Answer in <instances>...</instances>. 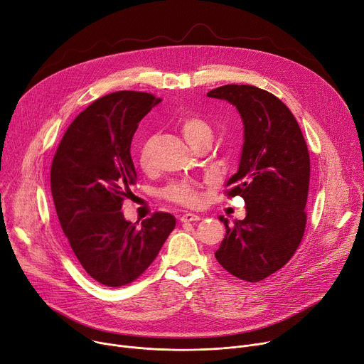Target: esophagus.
<instances>
[{"label":"esophagus","instance_id":"esophagus-1","mask_svg":"<svg viewBox=\"0 0 364 364\" xmlns=\"http://www.w3.org/2000/svg\"><path fill=\"white\" fill-rule=\"evenodd\" d=\"M200 216L196 215V213H190V212H186L180 216V221L181 223H195V221H199Z\"/></svg>","mask_w":364,"mask_h":364}]
</instances>
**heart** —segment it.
I'll return each instance as SVG.
<instances>
[{"label": "heart", "mask_w": 364, "mask_h": 364, "mask_svg": "<svg viewBox=\"0 0 364 364\" xmlns=\"http://www.w3.org/2000/svg\"><path fill=\"white\" fill-rule=\"evenodd\" d=\"M180 130L191 146L206 137H212L210 126L195 114H187L180 119ZM151 148L152 139H144L139 146V165L143 169L151 168ZM162 198L181 206H196L200 202L198 186L184 181L168 184L162 190Z\"/></svg>", "instance_id": "obj_1"}]
</instances>
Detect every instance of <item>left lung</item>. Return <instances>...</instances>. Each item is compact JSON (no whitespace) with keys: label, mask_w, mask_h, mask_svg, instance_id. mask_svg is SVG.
<instances>
[{"label":"left lung","mask_w":364,"mask_h":364,"mask_svg":"<svg viewBox=\"0 0 364 364\" xmlns=\"http://www.w3.org/2000/svg\"><path fill=\"white\" fill-rule=\"evenodd\" d=\"M209 98L232 104L243 121L245 143L227 195L246 202V218L225 225L215 252L231 275L257 282L293 257L306 228L310 180L307 144L297 119L275 95L250 85H225Z\"/></svg>","instance_id":"8db88e82"}]
</instances>
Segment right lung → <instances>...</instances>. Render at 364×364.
I'll list each match as a JSON object with an SVG mask.
<instances>
[{"instance_id":"add662e5","label":"right lung","mask_w":364,"mask_h":364,"mask_svg":"<svg viewBox=\"0 0 364 364\" xmlns=\"http://www.w3.org/2000/svg\"><path fill=\"white\" fill-rule=\"evenodd\" d=\"M161 101L133 90L102 96L75 118L53 159L51 191L61 228L83 269L107 287L137 279L176 227L166 212L140 225L121 212L137 180L133 136Z\"/></svg>"}]
</instances>
